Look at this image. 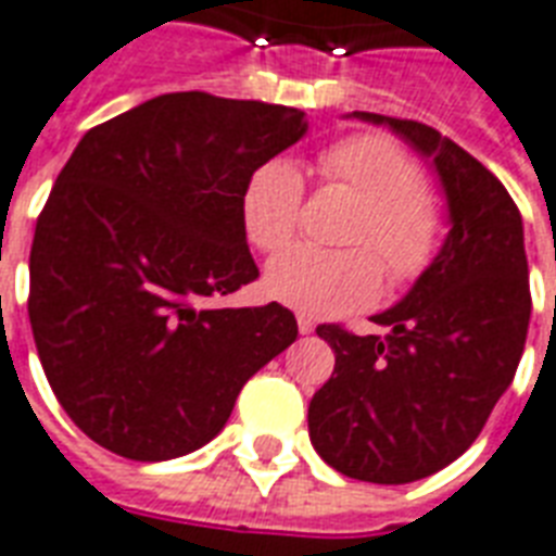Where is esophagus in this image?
<instances>
[{"label": "esophagus", "mask_w": 556, "mask_h": 556, "mask_svg": "<svg viewBox=\"0 0 556 556\" xmlns=\"http://www.w3.org/2000/svg\"><path fill=\"white\" fill-rule=\"evenodd\" d=\"M298 330L303 332V336H309V332L315 330V320H312L309 315H298Z\"/></svg>", "instance_id": "34e87169"}]
</instances>
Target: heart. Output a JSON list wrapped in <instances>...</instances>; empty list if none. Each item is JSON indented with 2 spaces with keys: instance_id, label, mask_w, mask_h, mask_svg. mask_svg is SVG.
<instances>
[{
  "instance_id": "1",
  "label": "heart",
  "mask_w": 556,
  "mask_h": 556,
  "mask_svg": "<svg viewBox=\"0 0 556 556\" xmlns=\"http://www.w3.org/2000/svg\"><path fill=\"white\" fill-rule=\"evenodd\" d=\"M324 188H341L359 208L341 229L339 250L294 247L270 262V298L312 318L365 309L382 289V265L392 286H413L433 267L445 238L442 205L425 185L413 152L380 135L362 131L330 143L315 159ZM303 220V174L274 159L250 176L244 226L262 253H282Z\"/></svg>"
}]
</instances>
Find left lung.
<instances>
[{
  "mask_svg": "<svg viewBox=\"0 0 556 556\" xmlns=\"http://www.w3.org/2000/svg\"><path fill=\"white\" fill-rule=\"evenodd\" d=\"M356 117L433 159L454 226L413 291L371 318L386 336L320 324L336 368L312 397L309 435L341 475L413 483L466 454L516 377L530 320L525 232L507 188L459 143L418 121Z\"/></svg>",
  "mask_w": 556,
  "mask_h": 556,
  "instance_id": "obj_1",
  "label": "left lung"
}]
</instances>
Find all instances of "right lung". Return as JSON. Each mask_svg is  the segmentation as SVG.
<instances>
[{
	"label": "right lung",
	"mask_w": 556,
	"mask_h": 556,
	"mask_svg": "<svg viewBox=\"0 0 556 556\" xmlns=\"http://www.w3.org/2000/svg\"><path fill=\"white\" fill-rule=\"evenodd\" d=\"M303 131L300 109L182 90L73 150L37 217L28 320L59 404L97 445L138 463L191 454L298 339L279 303L205 300L258 279L247 182Z\"/></svg>",
	"instance_id": "add662e5"
}]
</instances>
